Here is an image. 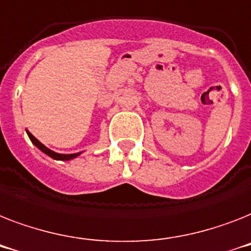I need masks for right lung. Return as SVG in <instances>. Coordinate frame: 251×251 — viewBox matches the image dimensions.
I'll use <instances>...</instances> for the list:
<instances>
[{
	"mask_svg": "<svg viewBox=\"0 0 251 251\" xmlns=\"http://www.w3.org/2000/svg\"><path fill=\"white\" fill-rule=\"evenodd\" d=\"M28 136H29V138H31V141L33 142V144H35V145L37 146V148H39V149L41 150V151H44V153H45V154H48V155L53 158V159L70 160V159H72V158L77 157V155H79V154H80V153H77V154H58V153H55V151H53V150L48 149V148H46L45 145H43V144H41V142H40L39 140H37V138L33 137V136H32L31 133H29V132H28Z\"/></svg>",
	"mask_w": 251,
	"mask_h": 251,
	"instance_id": "add662e5",
	"label": "right lung"
}]
</instances>
